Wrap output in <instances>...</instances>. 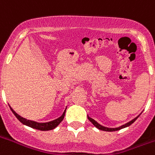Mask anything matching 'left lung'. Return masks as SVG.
<instances>
[{"instance_id":"8db88e82","label":"left lung","mask_w":155,"mask_h":155,"mask_svg":"<svg viewBox=\"0 0 155 155\" xmlns=\"http://www.w3.org/2000/svg\"><path fill=\"white\" fill-rule=\"evenodd\" d=\"M140 114H139V115H138L137 117H135L134 120H130V122L124 124H123V125H121V126H120V127H118V128H107V127H104V126H103V125L100 124L98 123V122H96V121H95L94 120H93V119H92V118H91V117L88 116V119H89V120L91 121V123L93 124L94 126L96 127L97 129H99V130H104V131H110V132H111V131H116V130H121V129H124V128H125V127L130 126V124H133L134 122V121H135V120L138 119V117L140 116Z\"/></svg>"}]
</instances>
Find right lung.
<instances>
[{
    "label": "right lung",
    "instance_id": "add662e5",
    "mask_svg": "<svg viewBox=\"0 0 155 155\" xmlns=\"http://www.w3.org/2000/svg\"><path fill=\"white\" fill-rule=\"evenodd\" d=\"M11 110H12V113L15 114V116L19 120V121H21L23 124L25 125H27L29 127H31L33 129H35V130H42V131H46V130H54L55 127H57L59 125V124L61 123V121L63 120L64 117V114H65V110L64 111L63 114L61 115V117H59L58 119L54 120H52V121H50V122H46V123H38V122H35V121H33V120H26L23 117L20 116L18 114H16L15 111L12 110V108L10 106Z\"/></svg>",
    "mask_w": 155,
    "mask_h": 155
}]
</instances>
